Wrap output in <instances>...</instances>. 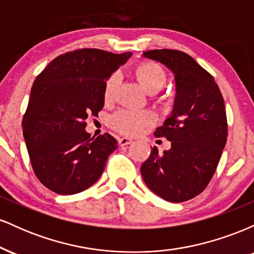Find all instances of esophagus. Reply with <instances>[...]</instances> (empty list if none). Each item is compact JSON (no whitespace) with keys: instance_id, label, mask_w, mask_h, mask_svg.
I'll use <instances>...</instances> for the list:
<instances>
[{"instance_id":"34e87169","label":"esophagus","mask_w":254,"mask_h":254,"mask_svg":"<svg viewBox=\"0 0 254 254\" xmlns=\"http://www.w3.org/2000/svg\"><path fill=\"white\" fill-rule=\"evenodd\" d=\"M118 143H119V145H122V147H123V145H127V144L132 143V139L129 138V137H119Z\"/></svg>"}]
</instances>
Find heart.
Masks as SVG:
<instances>
[{
	"label": "heart",
	"instance_id": "obj_1",
	"mask_svg": "<svg viewBox=\"0 0 254 254\" xmlns=\"http://www.w3.org/2000/svg\"><path fill=\"white\" fill-rule=\"evenodd\" d=\"M135 76L148 94L157 93L166 82V71L159 64L154 62L139 63L135 68ZM118 84V75L112 74L107 77L104 84V100L106 103L113 100ZM153 116L149 112L135 110H119L111 116L109 123L113 130L124 135H137L145 127L151 124Z\"/></svg>",
	"mask_w": 254,
	"mask_h": 254
}]
</instances>
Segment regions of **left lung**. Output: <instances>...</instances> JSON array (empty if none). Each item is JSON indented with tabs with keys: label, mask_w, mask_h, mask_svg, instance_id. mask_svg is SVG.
<instances>
[{
	"label": "left lung",
	"mask_w": 254,
	"mask_h": 254,
	"mask_svg": "<svg viewBox=\"0 0 254 254\" xmlns=\"http://www.w3.org/2000/svg\"><path fill=\"white\" fill-rule=\"evenodd\" d=\"M143 56L165 64L176 77L177 95L171 117L154 135L171 141L160 154L153 148L141 166L144 183L172 203L192 199L210 183L228 135L224 100L214 77L188 54L149 50Z\"/></svg>",
	"instance_id": "1"
}]
</instances>
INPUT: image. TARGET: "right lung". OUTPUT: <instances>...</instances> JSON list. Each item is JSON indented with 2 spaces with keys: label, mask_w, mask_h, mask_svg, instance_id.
Instances as JSON below:
<instances>
[{
  "label": "right lung",
  "mask_w": 254,
  "mask_h": 254,
  "mask_svg": "<svg viewBox=\"0 0 254 254\" xmlns=\"http://www.w3.org/2000/svg\"><path fill=\"white\" fill-rule=\"evenodd\" d=\"M131 52L100 49L65 52L38 75L22 119L31 165L39 182L58 194H74L103 174L117 139L90 138L86 119L104 107V84Z\"/></svg>",
  "instance_id": "right-lung-1"
}]
</instances>
